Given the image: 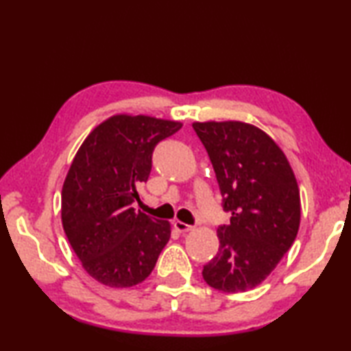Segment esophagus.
<instances>
[{"label":"esophagus","instance_id":"1","mask_svg":"<svg viewBox=\"0 0 351 351\" xmlns=\"http://www.w3.org/2000/svg\"><path fill=\"white\" fill-rule=\"evenodd\" d=\"M173 224H175V228H176L178 232H189V230L193 229V226L186 224V223H182V221H178V219H176Z\"/></svg>","mask_w":351,"mask_h":351}]
</instances>
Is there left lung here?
<instances>
[{
  "mask_svg": "<svg viewBox=\"0 0 351 351\" xmlns=\"http://www.w3.org/2000/svg\"><path fill=\"white\" fill-rule=\"evenodd\" d=\"M223 197L229 224L218 226L219 247L203 278L224 293L260 285L293 246L300 195L287 156L268 134L245 122H195Z\"/></svg>",
  "mask_w": 351,
  "mask_h": 351,
  "instance_id": "left-lung-1",
  "label": "left lung"
}]
</instances>
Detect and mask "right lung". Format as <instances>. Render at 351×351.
<instances>
[{
	"label": "right lung",
	"mask_w": 351,
	"mask_h": 351,
	"mask_svg": "<svg viewBox=\"0 0 351 351\" xmlns=\"http://www.w3.org/2000/svg\"><path fill=\"white\" fill-rule=\"evenodd\" d=\"M181 122L117 114L83 141L62 190V223L93 278L134 287L152 274L170 239V223L136 212V187L147 182L153 150Z\"/></svg>",
	"instance_id": "add662e5"
}]
</instances>
